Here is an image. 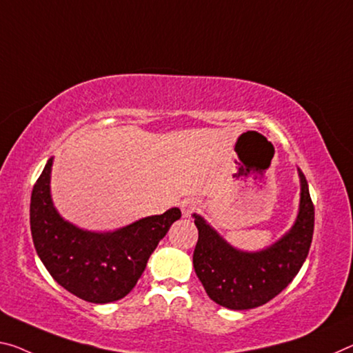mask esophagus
Masks as SVG:
<instances>
[{"label": "esophagus", "mask_w": 353, "mask_h": 353, "mask_svg": "<svg viewBox=\"0 0 353 353\" xmlns=\"http://www.w3.org/2000/svg\"><path fill=\"white\" fill-rule=\"evenodd\" d=\"M199 207V203L194 199H183L181 203V210H182V216L188 218L192 216V214Z\"/></svg>", "instance_id": "esophagus-1"}]
</instances>
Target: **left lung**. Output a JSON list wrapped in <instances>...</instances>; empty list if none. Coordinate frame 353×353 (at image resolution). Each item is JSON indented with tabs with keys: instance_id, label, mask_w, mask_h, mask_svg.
I'll use <instances>...</instances> for the list:
<instances>
[{
	"instance_id": "1",
	"label": "left lung",
	"mask_w": 353,
	"mask_h": 353,
	"mask_svg": "<svg viewBox=\"0 0 353 353\" xmlns=\"http://www.w3.org/2000/svg\"><path fill=\"white\" fill-rule=\"evenodd\" d=\"M299 177L300 205L292 228L259 251L232 247L203 216L193 214L199 232L193 267L215 303L236 311L257 307L276 297L299 273L314 232V205L300 170Z\"/></svg>"
}]
</instances>
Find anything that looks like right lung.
I'll return each instance as SVG.
<instances>
[{
    "instance_id": "obj_1",
    "label": "right lung",
    "mask_w": 353,
    "mask_h": 353,
    "mask_svg": "<svg viewBox=\"0 0 353 353\" xmlns=\"http://www.w3.org/2000/svg\"><path fill=\"white\" fill-rule=\"evenodd\" d=\"M53 157L31 194L30 223L37 256L50 275L78 299L110 303L135 288L150 254L181 218L177 207L108 232H94L64 220L52 199Z\"/></svg>"
}]
</instances>
